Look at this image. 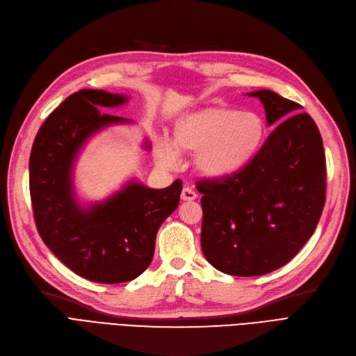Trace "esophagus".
<instances>
[{"label": "esophagus", "mask_w": 356, "mask_h": 356, "mask_svg": "<svg viewBox=\"0 0 356 356\" xmlns=\"http://www.w3.org/2000/svg\"><path fill=\"white\" fill-rule=\"evenodd\" d=\"M180 196H181L183 201H193V200L196 198V192H195L192 188L185 186V188H183Z\"/></svg>", "instance_id": "esophagus-1"}]
</instances>
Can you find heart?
Here are the masks:
<instances>
[{
    "label": "heart",
    "mask_w": 356,
    "mask_h": 356,
    "mask_svg": "<svg viewBox=\"0 0 356 356\" xmlns=\"http://www.w3.org/2000/svg\"><path fill=\"white\" fill-rule=\"evenodd\" d=\"M266 136V122L255 113L207 107L181 115L175 123L171 142L177 152H196L195 165L201 175L220 179L238 173L251 163ZM174 150L167 140H160L155 155L170 165L176 158Z\"/></svg>",
    "instance_id": "1"
}]
</instances>
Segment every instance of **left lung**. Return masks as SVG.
<instances>
[{
    "mask_svg": "<svg viewBox=\"0 0 356 356\" xmlns=\"http://www.w3.org/2000/svg\"><path fill=\"white\" fill-rule=\"evenodd\" d=\"M277 124L254 160L202 193L201 246L217 270L254 277L287 264L317 227L325 204V154L315 122L273 90L252 92Z\"/></svg>",
    "mask_w": 356,
    "mask_h": 356,
    "instance_id": "1",
    "label": "left lung"
}]
</instances>
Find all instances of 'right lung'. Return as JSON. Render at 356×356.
Segmentation results:
<instances>
[{
	"instance_id": "1",
	"label": "right lung",
	"mask_w": 356,
	"mask_h": 356,
	"mask_svg": "<svg viewBox=\"0 0 356 356\" xmlns=\"http://www.w3.org/2000/svg\"><path fill=\"white\" fill-rule=\"evenodd\" d=\"M124 95L82 89L65 98L36 134L29 160V189L39 236L64 266L105 284L136 279L151 264L155 236L179 205L181 180L149 189L129 181L107 201L85 209L72 188V167L85 140L99 129L129 122L101 114ZM149 147V143L147 145Z\"/></svg>"
}]
</instances>
